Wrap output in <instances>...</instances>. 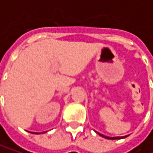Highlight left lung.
<instances>
[{
  "label": "left lung",
  "mask_w": 153,
  "mask_h": 153,
  "mask_svg": "<svg viewBox=\"0 0 153 153\" xmlns=\"http://www.w3.org/2000/svg\"><path fill=\"white\" fill-rule=\"evenodd\" d=\"M101 137H105V138H107V139H120V138H125V137H127L128 136H126V137H105L104 135H101V134H99Z\"/></svg>",
  "instance_id": "1"
}]
</instances>
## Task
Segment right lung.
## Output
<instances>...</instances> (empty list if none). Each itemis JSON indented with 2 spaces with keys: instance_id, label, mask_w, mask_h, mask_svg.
<instances>
[{
  "instance_id": "1",
  "label": "right lung",
  "mask_w": 153,
  "mask_h": 153,
  "mask_svg": "<svg viewBox=\"0 0 153 153\" xmlns=\"http://www.w3.org/2000/svg\"><path fill=\"white\" fill-rule=\"evenodd\" d=\"M35 134H39V133H35Z\"/></svg>"
}]
</instances>
